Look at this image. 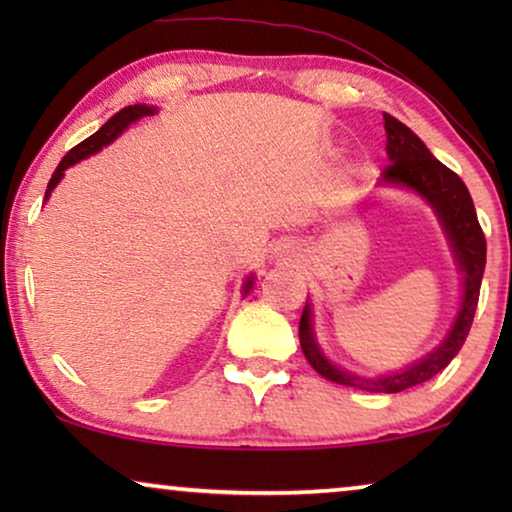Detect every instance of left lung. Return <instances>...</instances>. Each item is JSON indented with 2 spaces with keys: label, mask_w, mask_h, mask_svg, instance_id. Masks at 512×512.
I'll return each mask as SVG.
<instances>
[{
  "label": "left lung",
  "mask_w": 512,
  "mask_h": 512,
  "mask_svg": "<svg viewBox=\"0 0 512 512\" xmlns=\"http://www.w3.org/2000/svg\"><path fill=\"white\" fill-rule=\"evenodd\" d=\"M384 130H387L389 165L384 167L380 186L408 188V191L417 193L436 212L440 226H443L447 235V242L452 247L457 268L461 277H464L461 279V303L457 317H454L445 340L433 352L426 354L424 359L410 363L408 368L396 370V373L377 377L349 373V370L338 368L335 363L328 361V356L321 352L319 342L314 338L310 300L305 303L303 317H300L298 335L305 359L326 380L345 384V387L377 391V394H398V391L431 380L433 375H438L459 354L461 345L468 338V331H471L475 307H478L480 284L487 261V242L478 223V214H475L471 193H468L464 181L450 167L440 163L426 149L422 139L408 125L398 121V118L384 114Z\"/></svg>",
  "instance_id": "1"
}]
</instances>
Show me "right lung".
<instances>
[{
    "mask_svg": "<svg viewBox=\"0 0 512 512\" xmlns=\"http://www.w3.org/2000/svg\"><path fill=\"white\" fill-rule=\"evenodd\" d=\"M153 114H156V107H151V104H132V107H125V109L118 111V114L111 116L109 121L104 123L102 128L95 132V135H90L88 139H83L81 144H76L74 149L69 151L67 156L60 160V165L55 167V172H53L51 181H48V188H46L44 200L51 198L53 188L60 184V179H62V177H65V170H67V167H72V165L79 163V160L88 158V156H93V153H97V151H102L104 146H109L111 142H114V139L121 137L123 132L128 130V125H132L135 121H139V118H144V116H153ZM251 286H254V275H249V277H247V282H244V286H242L244 293H249V291H251Z\"/></svg>",
    "mask_w": 512,
    "mask_h": 512,
    "instance_id": "1",
    "label": "right lung"
}]
</instances>
